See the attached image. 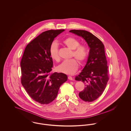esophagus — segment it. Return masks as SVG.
<instances>
[{"label":"esophagus","instance_id":"obj_1","mask_svg":"<svg viewBox=\"0 0 131 131\" xmlns=\"http://www.w3.org/2000/svg\"><path fill=\"white\" fill-rule=\"evenodd\" d=\"M68 79H70V80H73V78H72V77H70V76L68 77Z\"/></svg>","mask_w":131,"mask_h":131}]
</instances>
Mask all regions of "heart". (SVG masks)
Returning <instances> with one entry per match:
<instances>
[{
  "label": "heart",
  "mask_w": 131,
  "mask_h": 131,
  "mask_svg": "<svg viewBox=\"0 0 131 131\" xmlns=\"http://www.w3.org/2000/svg\"><path fill=\"white\" fill-rule=\"evenodd\" d=\"M63 44L72 50V56L75 58L80 62H82L85 60L87 56L86 48L83 45H79V40L73 37H69L63 41ZM50 55L52 60L59 61L60 56L59 54V48L56 43H52L50 48ZM79 63L74 59L62 61L61 64L57 67V70L63 73L67 74H73L78 69Z\"/></svg>",
  "instance_id": "obj_1"
}]
</instances>
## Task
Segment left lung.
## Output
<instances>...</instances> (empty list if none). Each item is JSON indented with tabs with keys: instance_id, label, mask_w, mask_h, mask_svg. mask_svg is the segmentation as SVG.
Wrapping results in <instances>:
<instances>
[{
	"instance_id": "8db88e82",
	"label": "left lung",
	"mask_w": 131,
	"mask_h": 131,
	"mask_svg": "<svg viewBox=\"0 0 131 131\" xmlns=\"http://www.w3.org/2000/svg\"><path fill=\"white\" fill-rule=\"evenodd\" d=\"M70 32L83 38L90 48L86 63L75 79L85 84L83 90L79 93L80 98L85 102H92L101 95L109 79L104 46L87 31L71 30Z\"/></svg>"
}]
</instances>
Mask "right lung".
<instances>
[{
  "label": "right lung",
  "mask_w": 131,
  "mask_h": 131,
  "mask_svg": "<svg viewBox=\"0 0 131 131\" xmlns=\"http://www.w3.org/2000/svg\"><path fill=\"white\" fill-rule=\"evenodd\" d=\"M64 30H51L37 36L27 45L21 61V83L35 101L48 104L55 99L68 77L63 73H50L53 66L50 48L54 39Z\"/></svg>",
  "instance_id": "1"
}]
</instances>
